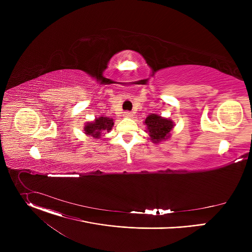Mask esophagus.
Here are the masks:
<instances>
[{
    "mask_svg": "<svg viewBox=\"0 0 252 252\" xmlns=\"http://www.w3.org/2000/svg\"><path fill=\"white\" fill-rule=\"evenodd\" d=\"M124 117L126 118V119H131V118L133 117V115H132L130 112H126V113L124 114Z\"/></svg>",
    "mask_w": 252,
    "mask_h": 252,
    "instance_id": "34e87169",
    "label": "esophagus"
}]
</instances>
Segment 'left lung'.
Returning a JSON list of instances; mask_svg holds the SVG:
<instances>
[{"mask_svg":"<svg viewBox=\"0 0 252 252\" xmlns=\"http://www.w3.org/2000/svg\"><path fill=\"white\" fill-rule=\"evenodd\" d=\"M147 126L146 132L154 143H159L170 137V131L173 128V122L170 119L163 118L157 114H151L143 122Z\"/></svg>","mask_w":252,"mask_h":252,"instance_id":"obj_1","label":"left lung"}]
</instances>
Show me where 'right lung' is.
I'll list each match as a JSON object with an SVG mask.
<instances>
[{"label": "right lung", "mask_w": 252, "mask_h": 252, "mask_svg": "<svg viewBox=\"0 0 252 252\" xmlns=\"http://www.w3.org/2000/svg\"><path fill=\"white\" fill-rule=\"evenodd\" d=\"M114 120L107 117H98L95 118L94 122H89L84 126V131L87 135L93 136L97 139L102 134L110 132L114 126Z\"/></svg>", "instance_id": "1"}]
</instances>
